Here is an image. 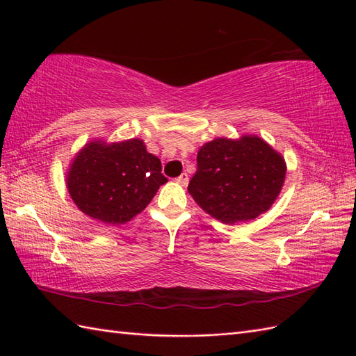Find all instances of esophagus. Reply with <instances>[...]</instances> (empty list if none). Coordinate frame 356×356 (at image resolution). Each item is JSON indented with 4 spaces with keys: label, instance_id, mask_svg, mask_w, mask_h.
<instances>
[{
    "label": "esophagus",
    "instance_id": "34e87169",
    "mask_svg": "<svg viewBox=\"0 0 356 356\" xmlns=\"http://www.w3.org/2000/svg\"><path fill=\"white\" fill-rule=\"evenodd\" d=\"M188 180H190V177H188V174H186V172H182V174H180V176L176 179V182H177L179 185L186 186V185H188Z\"/></svg>",
    "mask_w": 356,
    "mask_h": 356
}]
</instances>
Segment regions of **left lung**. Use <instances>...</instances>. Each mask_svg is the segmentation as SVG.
Masks as SVG:
<instances>
[{
  "label": "left lung",
  "instance_id": "left-lung-1",
  "mask_svg": "<svg viewBox=\"0 0 356 356\" xmlns=\"http://www.w3.org/2000/svg\"><path fill=\"white\" fill-rule=\"evenodd\" d=\"M286 163L257 136L218 138L197 154L188 191L197 205L226 225L251 220L268 211L282 190Z\"/></svg>",
  "mask_w": 356,
  "mask_h": 356
}]
</instances>
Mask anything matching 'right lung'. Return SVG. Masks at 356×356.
<instances>
[{
    "label": "right lung",
    "mask_w": 356,
    "mask_h": 356,
    "mask_svg": "<svg viewBox=\"0 0 356 356\" xmlns=\"http://www.w3.org/2000/svg\"><path fill=\"white\" fill-rule=\"evenodd\" d=\"M166 180L161 161L140 139H130L111 145L88 143L74 157L67 186L82 213L120 225L145 209Z\"/></svg>",
    "instance_id": "right-lung-1"
}]
</instances>
